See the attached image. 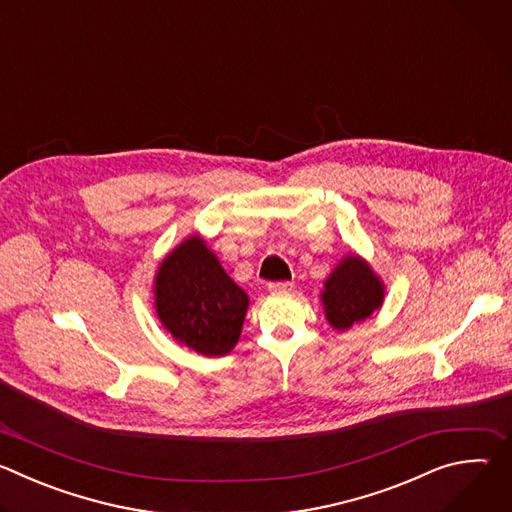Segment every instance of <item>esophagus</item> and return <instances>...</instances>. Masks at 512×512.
Listing matches in <instances>:
<instances>
[{
    "label": "esophagus",
    "instance_id": "esophagus-1",
    "mask_svg": "<svg viewBox=\"0 0 512 512\" xmlns=\"http://www.w3.org/2000/svg\"><path fill=\"white\" fill-rule=\"evenodd\" d=\"M294 289V281H273L269 283V291L273 294H281V291H291Z\"/></svg>",
    "mask_w": 512,
    "mask_h": 512
}]
</instances>
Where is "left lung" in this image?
I'll return each instance as SVG.
<instances>
[{
  "instance_id": "1",
  "label": "left lung",
  "mask_w": 512,
  "mask_h": 512,
  "mask_svg": "<svg viewBox=\"0 0 512 512\" xmlns=\"http://www.w3.org/2000/svg\"><path fill=\"white\" fill-rule=\"evenodd\" d=\"M383 300V281L358 255H346L324 281V314L330 326L340 332L371 318L383 306Z\"/></svg>"
}]
</instances>
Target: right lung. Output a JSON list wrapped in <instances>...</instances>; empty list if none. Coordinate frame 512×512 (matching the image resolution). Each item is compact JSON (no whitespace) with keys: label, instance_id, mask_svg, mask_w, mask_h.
I'll use <instances>...</instances> for the list:
<instances>
[{"label":"right lung","instance_id":"right-lung-1","mask_svg":"<svg viewBox=\"0 0 512 512\" xmlns=\"http://www.w3.org/2000/svg\"><path fill=\"white\" fill-rule=\"evenodd\" d=\"M154 285L158 318L174 340L204 356L235 348L249 298L198 235L166 255Z\"/></svg>","mask_w":512,"mask_h":512}]
</instances>
